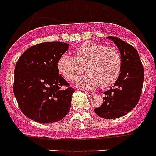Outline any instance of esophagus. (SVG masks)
Returning <instances> with one entry per match:
<instances>
[{"instance_id":"34e87169","label":"esophagus","mask_w":156,"mask_h":156,"mask_svg":"<svg viewBox=\"0 0 156 156\" xmlns=\"http://www.w3.org/2000/svg\"><path fill=\"white\" fill-rule=\"evenodd\" d=\"M84 93H85L86 95L88 96V97H93V96H94V94H93V93H89V92H86V91H84Z\"/></svg>"}]
</instances>
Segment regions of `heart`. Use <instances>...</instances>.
<instances>
[{
  "label": "heart",
  "instance_id": "heart-1",
  "mask_svg": "<svg viewBox=\"0 0 156 156\" xmlns=\"http://www.w3.org/2000/svg\"><path fill=\"white\" fill-rule=\"evenodd\" d=\"M76 57L64 54L58 61V72L65 79L73 81L84 72L88 74L77 80L79 88L93 90L99 86L107 88L115 83L122 70L120 51L113 46L101 43H83L75 51Z\"/></svg>",
  "mask_w": 156,
  "mask_h": 156
}]
</instances>
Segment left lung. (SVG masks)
Listing matches in <instances>:
<instances>
[{"mask_svg":"<svg viewBox=\"0 0 156 156\" xmlns=\"http://www.w3.org/2000/svg\"><path fill=\"white\" fill-rule=\"evenodd\" d=\"M112 40L122 58V70L114 85L105 92L103 104L94 109L103 118H118L126 115L136 106L143 89L144 71L136 49L129 43L113 36Z\"/></svg>","mask_w":156,"mask_h":156,"instance_id":"8db88e82","label":"left lung"}]
</instances>
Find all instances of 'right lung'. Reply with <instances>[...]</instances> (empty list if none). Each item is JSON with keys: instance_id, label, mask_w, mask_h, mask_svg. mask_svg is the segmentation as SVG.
<instances>
[{"instance_id": "add662e5", "label": "right lung", "mask_w": 156, "mask_h": 156, "mask_svg": "<svg viewBox=\"0 0 156 156\" xmlns=\"http://www.w3.org/2000/svg\"><path fill=\"white\" fill-rule=\"evenodd\" d=\"M69 44L47 42L30 47L14 68L13 93L22 112L39 123L62 120L71 108L75 92L59 75L58 61Z\"/></svg>"}]
</instances>
